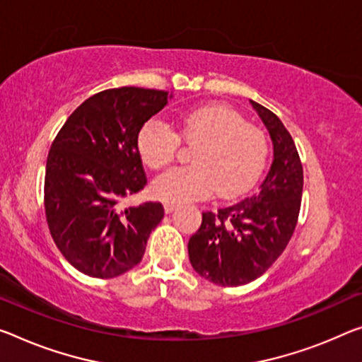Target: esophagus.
Here are the masks:
<instances>
[{"mask_svg": "<svg viewBox=\"0 0 362 362\" xmlns=\"http://www.w3.org/2000/svg\"><path fill=\"white\" fill-rule=\"evenodd\" d=\"M163 207H165V212L166 214H171V212H173V210H176V205L171 204V202H165Z\"/></svg>", "mask_w": 362, "mask_h": 362, "instance_id": "obj_1", "label": "esophagus"}]
</instances>
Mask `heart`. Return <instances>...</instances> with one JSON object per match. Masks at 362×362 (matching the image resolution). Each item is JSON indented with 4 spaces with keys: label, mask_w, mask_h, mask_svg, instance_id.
<instances>
[{
    "label": "heart",
    "mask_w": 362,
    "mask_h": 362,
    "mask_svg": "<svg viewBox=\"0 0 362 362\" xmlns=\"http://www.w3.org/2000/svg\"><path fill=\"white\" fill-rule=\"evenodd\" d=\"M180 135L197 146L192 165L176 166L153 181V194L165 202H192L215 191L220 197H235L257 180L269 158L265 132L223 105L189 111L180 121ZM180 146L177 132L157 118L148 119L137 134V150L150 168L173 162Z\"/></svg>",
    "instance_id": "1"
}]
</instances>
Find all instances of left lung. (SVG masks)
<instances>
[{"label":"left lung","mask_w":362,"mask_h":362,"mask_svg":"<svg viewBox=\"0 0 362 362\" xmlns=\"http://www.w3.org/2000/svg\"><path fill=\"white\" fill-rule=\"evenodd\" d=\"M274 142V162L259 192L216 212L187 243L189 260L200 276L220 286H241L264 275L290 243L303 197V165L280 118L252 102Z\"/></svg>","instance_id":"1"}]
</instances>
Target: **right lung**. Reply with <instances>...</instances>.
I'll return each mask as SVG.
<instances>
[{
	"mask_svg": "<svg viewBox=\"0 0 362 362\" xmlns=\"http://www.w3.org/2000/svg\"><path fill=\"white\" fill-rule=\"evenodd\" d=\"M168 92L118 87L87 98L66 119L47 158L45 215L68 262L92 278H115L141 262L162 221L160 202L123 207L147 185L137 134Z\"/></svg>",
	"mask_w": 362,
	"mask_h": 362,
	"instance_id": "obj_1",
	"label": "right lung"
}]
</instances>
